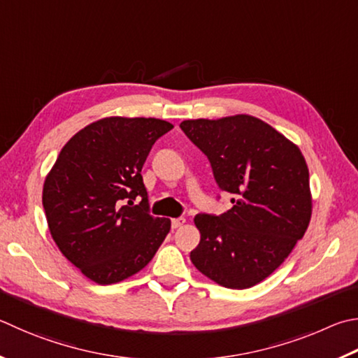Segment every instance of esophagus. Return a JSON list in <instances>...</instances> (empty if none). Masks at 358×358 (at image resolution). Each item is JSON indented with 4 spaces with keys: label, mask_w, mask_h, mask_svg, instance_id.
<instances>
[{
    "label": "esophagus",
    "mask_w": 358,
    "mask_h": 358,
    "mask_svg": "<svg viewBox=\"0 0 358 358\" xmlns=\"http://www.w3.org/2000/svg\"><path fill=\"white\" fill-rule=\"evenodd\" d=\"M186 222L185 217H177V219H172V229H180V227H183Z\"/></svg>",
    "instance_id": "1"
}]
</instances>
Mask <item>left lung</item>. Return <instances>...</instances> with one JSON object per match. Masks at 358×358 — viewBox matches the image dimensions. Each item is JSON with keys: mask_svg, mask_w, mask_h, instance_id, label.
I'll use <instances>...</instances> for the list:
<instances>
[{"mask_svg": "<svg viewBox=\"0 0 358 358\" xmlns=\"http://www.w3.org/2000/svg\"><path fill=\"white\" fill-rule=\"evenodd\" d=\"M180 128L205 153L219 189L233 194L231 210L194 219L200 243L191 262L225 288H250L285 262L307 230V162L292 142L252 115L185 120Z\"/></svg>", "mask_w": 358, "mask_h": 358, "instance_id": "left-lung-1", "label": "left lung"}]
</instances>
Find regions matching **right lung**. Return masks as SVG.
Wrapping results in <instances>:
<instances>
[{
    "instance_id": "right-lung-1",
    "label": "right lung",
    "mask_w": 358,
    "mask_h": 358,
    "mask_svg": "<svg viewBox=\"0 0 358 358\" xmlns=\"http://www.w3.org/2000/svg\"><path fill=\"white\" fill-rule=\"evenodd\" d=\"M172 128L144 117L90 123L64 145L45 180L51 236L95 283H117L145 268L171 230V219L150 214L141 171ZM134 199L141 201L134 206Z\"/></svg>"
}]
</instances>
